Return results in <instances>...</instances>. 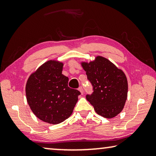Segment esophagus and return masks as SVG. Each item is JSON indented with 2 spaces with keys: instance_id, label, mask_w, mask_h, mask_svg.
<instances>
[{
  "instance_id": "esophagus-1",
  "label": "esophagus",
  "mask_w": 156,
  "mask_h": 156,
  "mask_svg": "<svg viewBox=\"0 0 156 156\" xmlns=\"http://www.w3.org/2000/svg\"><path fill=\"white\" fill-rule=\"evenodd\" d=\"M78 90L80 91V92L81 93V94H83V92H84V91H83V87H80L78 88Z\"/></svg>"
}]
</instances>
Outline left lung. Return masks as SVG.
<instances>
[{
    "instance_id": "1",
    "label": "left lung",
    "mask_w": 156,
    "mask_h": 156,
    "mask_svg": "<svg viewBox=\"0 0 156 156\" xmlns=\"http://www.w3.org/2000/svg\"><path fill=\"white\" fill-rule=\"evenodd\" d=\"M93 86V94L86 98L96 112L112 119L123 109L128 95V81L122 69L107 58L96 56L94 60L80 63Z\"/></svg>"
}]
</instances>
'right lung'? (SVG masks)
Wrapping results in <instances>:
<instances>
[{"mask_svg":"<svg viewBox=\"0 0 156 156\" xmlns=\"http://www.w3.org/2000/svg\"><path fill=\"white\" fill-rule=\"evenodd\" d=\"M64 64L48 60L30 74L26 85V99L34 115L43 122L58 124L73 112L80 92L69 87L62 73Z\"/></svg>","mask_w":156,"mask_h":156,"instance_id":"add662e5","label":"right lung"}]
</instances>
